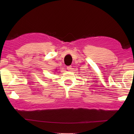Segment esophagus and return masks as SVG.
Segmentation results:
<instances>
[{"instance_id":"34e87169","label":"esophagus","mask_w":134,"mask_h":134,"mask_svg":"<svg viewBox=\"0 0 134 134\" xmlns=\"http://www.w3.org/2000/svg\"><path fill=\"white\" fill-rule=\"evenodd\" d=\"M67 70H69V71H72V68L71 67V65H69V66H67Z\"/></svg>"}]
</instances>
